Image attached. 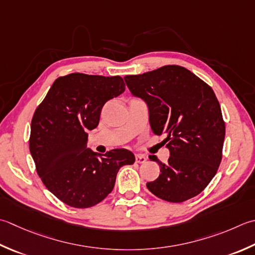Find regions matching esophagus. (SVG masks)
I'll return each instance as SVG.
<instances>
[{
	"instance_id": "esophagus-1",
	"label": "esophagus",
	"mask_w": 255,
	"mask_h": 255,
	"mask_svg": "<svg viewBox=\"0 0 255 255\" xmlns=\"http://www.w3.org/2000/svg\"><path fill=\"white\" fill-rule=\"evenodd\" d=\"M136 162H138V163H143V162H146V160H147V158L143 156V154H136Z\"/></svg>"
}]
</instances>
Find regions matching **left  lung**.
Wrapping results in <instances>:
<instances>
[{"instance_id":"1","label":"left lung","mask_w":255,"mask_h":255,"mask_svg":"<svg viewBox=\"0 0 255 255\" xmlns=\"http://www.w3.org/2000/svg\"><path fill=\"white\" fill-rule=\"evenodd\" d=\"M133 96L148 105L156 134L167 133L170 157L158 162L160 174L147 188L169 202H183L204 190L216 176L226 136L220 104L212 88L189 69L167 65L141 75L125 76Z\"/></svg>"}]
</instances>
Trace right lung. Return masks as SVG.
Wrapping results in <instances>:
<instances>
[{
	"mask_svg": "<svg viewBox=\"0 0 255 255\" xmlns=\"http://www.w3.org/2000/svg\"><path fill=\"white\" fill-rule=\"evenodd\" d=\"M121 76L73 73L58 77L35 111L29 151L49 191L73 208H89L113 191L117 172L132 164L127 149L105 154L87 148L88 130L98 126L102 108L125 92Z\"/></svg>",
	"mask_w": 255,
	"mask_h": 255,
	"instance_id": "1",
	"label": "right lung"
}]
</instances>
